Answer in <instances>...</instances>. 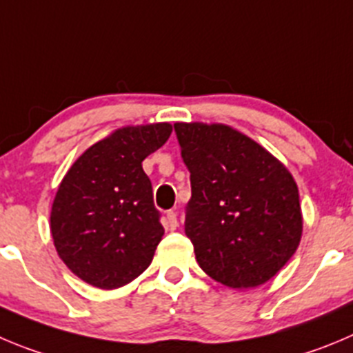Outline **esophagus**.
<instances>
[{"label":"esophagus","mask_w":353,"mask_h":353,"mask_svg":"<svg viewBox=\"0 0 353 353\" xmlns=\"http://www.w3.org/2000/svg\"><path fill=\"white\" fill-rule=\"evenodd\" d=\"M165 225L169 230H176L177 228V214L174 210H169L165 214Z\"/></svg>","instance_id":"34e87169"}]
</instances>
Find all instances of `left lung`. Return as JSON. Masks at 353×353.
<instances>
[{"instance_id": "left-lung-1", "label": "left lung", "mask_w": 353, "mask_h": 353, "mask_svg": "<svg viewBox=\"0 0 353 353\" xmlns=\"http://www.w3.org/2000/svg\"><path fill=\"white\" fill-rule=\"evenodd\" d=\"M190 170L184 232L200 268L232 289L268 282L303 232L291 172L263 146L221 123H174Z\"/></svg>"}]
</instances>
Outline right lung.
<instances>
[{
  "label": "right lung",
  "mask_w": 353,
  "mask_h": 353,
  "mask_svg": "<svg viewBox=\"0 0 353 353\" xmlns=\"http://www.w3.org/2000/svg\"><path fill=\"white\" fill-rule=\"evenodd\" d=\"M170 123L114 130L71 165L55 195L50 232L62 261L99 289L132 282L163 236L143 160L167 143Z\"/></svg>",
  "instance_id": "1"
}]
</instances>
